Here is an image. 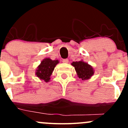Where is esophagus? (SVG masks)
Masks as SVG:
<instances>
[{"label":"esophagus","mask_w":128,"mask_h":128,"mask_svg":"<svg viewBox=\"0 0 128 128\" xmlns=\"http://www.w3.org/2000/svg\"><path fill=\"white\" fill-rule=\"evenodd\" d=\"M62 62L63 63H68V59H64V60H62Z\"/></svg>","instance_id":"34e87169"}]
</instances>
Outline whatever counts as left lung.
Returning <instances> with one entry per match:
<instances>
[{
  "label": "left lung",
  "mask_w": 128,
  "mask_h": 128,
  "mask_svg": "<svg viewBox=\"0 0 128 128\" xmlns=\"http://www.w3.org/2000/svg\"><path fill=\"white\" fill-rule=\"evenodd\" d=\"M71 64L74 67L79 78L82 80L90 79L94 73L93 67L83 60H80L78 62H73Z\"/></svg>",
  "instance_id": "8db88e82"
}]
</instances>
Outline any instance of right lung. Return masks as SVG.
<instances>
[{
  "mask_svg": "<svg viewBox=\"0 0 128 128\" xmlns=\"http://www.w3.org/2000/svg\"><path fill=\"white\" fill-rule=\"evenodd\" d=\"M60 61L58 60H52L49 58H44L36 67V77L46 82H49L50 80V76L52 75L55 66Z\"/></svg>",
  "mask_w": 128,
  "mask_h": 128,
  "instance_id": "obj_1",
  "label": "right lung"
}]
</instances>
